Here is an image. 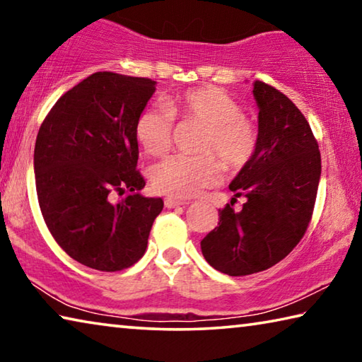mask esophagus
<instances>
[{
    "label": "esophagus",
    "mask_w": 362,
    "mask_h": 362,
    "mask_svg": "<svg viewBox=\"0 0 362 362\" xmlns=\"http://www.w3.org/2000/svg\"><path fill=\"white\" fill-rule=\"evenodd\" d=\"M183 204H185V203H183V201L175 199V198H166V199H164V206H166L168 209H174V207H180Z\"/></svg>",
    "instance_id": "esophagus-1"
}]
</instances>
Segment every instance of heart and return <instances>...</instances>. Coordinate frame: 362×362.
<instances>
[{"label":"heart","instance_id":"obj_1","mask_svg":"<svg viewBox=\"0 0 362 362\" xmlns=\"http://www.w3.org/2000/svg\"><path fill=\"white\" fill-rule=\"evenodd\" d=\"M194 121L206 127L198 145L206 155H173L151 169V183L158 192L173 198H189L218 179L220 164L207 152L217 155L223 168L241 169L252 159L259 145V131L230 94L217 88H196L169 95L164 107L144 110L136 121V139L145 153L164 155L173 142V118Z\"/></svg>","mask_w":362,"mask_h":362}]
</instances>
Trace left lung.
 Returning <instances> with one entry per match:
<instances>
[{"mask_svg":"<svg viewBox=\"0 0 362 362\" xmlns=\"http://www.w3.org/2000/svg\"><path fill=\"white\" fill-rule=\"evenodd\" d=\"M259 107V145L231 180L236 212L218 211V225L201 241L206 262L230 276L276 265L302 240L313 214L321 155L308 121L293 102L262 81L252 83Z\"/></svg>","mask_w":362,"mask_h":362,"instance_id":"1","label":"left lung"}]
</instances>
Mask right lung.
Listing matches in <instances>:
<instances>
[{"label":"right lung","mask_w":362,"mask_h":362,"mask_svg":"<svg viewBox=\"0 0 362 362\" xmlns=\"http://www.w3.org/2000/svg\"><path fill=\"white\" fill-rule=\"evenodd\" d=\"M156 81L97 71L56 102L35 144L41 214L71 259L99 272L129 268L145 254L161 198H145L136 121Z\"/></svg>","instance_id":"obj_1"}]
</instances>
